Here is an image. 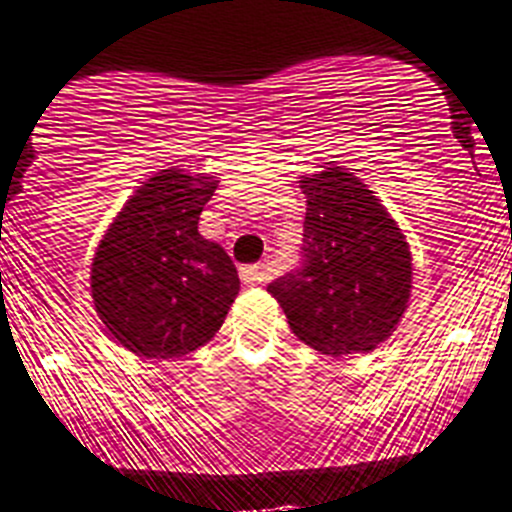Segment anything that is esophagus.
<instances>
[{
  "label": "esophagus",
  "mask_w": 512,
  "mask_h": 512,
  "mask_svg": "<svg viewBox=\"0 0 512 512\" xmlns=\"http://www.w3.org/2000/svg\"><path fill=\"white\" fill-rule=\"evenodd\" d=\"M240 280L242 285H262L267 280V270L262 265H245L240 267Z\"/></svg>",
  "instance_id": "34e87169"
}]
</instances>
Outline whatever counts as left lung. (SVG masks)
I'll return each mask as SVG.
<instances>
[{
  "instance_id": "left-lung-1",
  "label": "left lung",
  "mask_w": 512,
  "mask_h": 512,
  "mask_svg": "<svg viewBox=\"0 0 512 512\" xmlns=\"http://www.w3.org/2000/svg\"><path fill=\"white\" fill-rule=\"evenodd\" d=\"M300 189L308 199L300 265L267 293L305 346L326 356L371 351L407 310L409 245L374 191L341 166L303 179Z\"/></svg>"
}]
</instances>
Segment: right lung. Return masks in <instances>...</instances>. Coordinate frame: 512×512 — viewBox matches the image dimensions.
I'll list each match as a JSON object with an SVG mask.
<instances>
[{
	"label": "right lung",
	"mask_w": 512,
	"mask_h": 512,
	"mask_svg": "<svg viewBox=\"0 0 512 512\" xmlns=\"http://www.w3.org/2000/svg\"><path fill=\"white\" fill-rule=\"evenodd\" d=\"M214 179L164 169L126 202L90 270L95 310L121 346L143 358L197 351L240 293L222 245L199 234Z\"/></svg>",
	"instance_id": "obj_1"
}]
</instances>
